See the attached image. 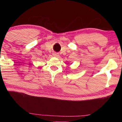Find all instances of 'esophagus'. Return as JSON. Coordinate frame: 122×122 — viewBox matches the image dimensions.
I'll return each instance as SVG.
<instances>
[{"label":"esophagus","instance_id":"34e87169","mask_svg":"<svg viewBox=\"0 0 122 122\" xmlns=\"http://www.w3.org/2000/svg\"><path fill=\"white\" fill-rule=\"evenodd\" d=\"M53 56H55V57H58V56H59V54H58V53H54L53 54Z\"/></svg>","mask_w":122,"mask_h":122}]
</instances>
